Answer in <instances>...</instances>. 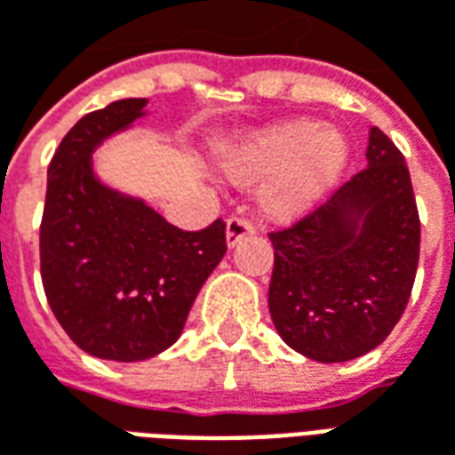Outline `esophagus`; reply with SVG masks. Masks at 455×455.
<instances>
[{
	"instance_id": "34e87169",
	"label": "esophagus",
	"mask_w": 455,
	"mask_h": 455,
	"mask_svg": "<svg viewBox=\"0 0 455 455\" xmlns=\"http://www.w3.org/2000/svg\"><path fill=\"white\" fill-rule=\"evenodd\" d=\"M256 234V227L248 221V219H241V217H231L227 221V243L231 248L236 246L241 238L246 236H253Z\"/></svg>"
}]
</instances>
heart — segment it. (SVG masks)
Returning a JSON list of instances; mask_svg holds the SVG:
<instances>
[{"instance_id":"1","label":"heart","mask_w":455,"mask_h":455,"mask_svg":"<svg viewBox=\"0 0 455 455\" xmlns=\"http://www.w3.org/2000/svg\"><path fill=\"white\" fill-rule=\"evenodd\" d=\"M348 143L334 129L312 119L275 124L248 136L227 158V175L236 185H266L260 209L275 221H295L322 199L341 175Z\"/></svg>"}]
</instances>
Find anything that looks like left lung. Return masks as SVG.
<instances>
[{
  "instance_id": "obj_1",
  "label": "left lung",
  "mask_w": 455,
  "mask_h": 455,
  "mask_svg": "<svg viewBox=\"0 0 455 455\" xmlns=\"http://www.w3.org/2000/svg\"><path fill=\"white\" fill-rule=\"evenodd\" d=\"M368 168L292 227L270 231L267 307L283 341L319 363L380 346L410 302L419 263V212L404 156L378 126Z\"/></svg>"
}]
</instances>
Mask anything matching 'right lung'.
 <instances>
[{
  "label": "right lung",
  "instance_id": "1",
  "mask_svg": "<svg viewBox=\"0 0 455 455\" xmlns=\"http://www.w3.org/2000/svg\"><path fill=\"white\" fill-rule=\"evenodd\" d=\"M146 100L84 114L48 165L41 280L65 334L104 361H146L182 334L195 297L227 253V224L182 231L102 185L94 148L143 116Z\"/></svg>",
  "mask_w": 455,
  "mask_h": 455
}]
</instances>
